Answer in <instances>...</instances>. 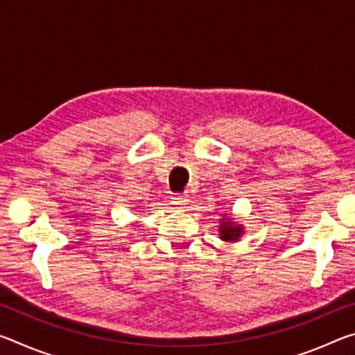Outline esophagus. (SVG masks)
Returning a JSON list of instances; mask_svg holds the SVG:
<instances>
[{
    "label": "esophagus",
    "mask_w": 355,
    "mask_h": 355,
    "mask_svg": "<svg viewBox=\"0 0 355 355\" xmlns=\"http://www.w3.org/2000/svg\"><path fill=\"white\" fill-rule=\"evenodd\" d=\"M188 202H189V199L186 194H175L172 197V203L177 208H184L186 205H188Z\"/></svg>",
    "instance_id": "esophagus-1"
}]
</instances>
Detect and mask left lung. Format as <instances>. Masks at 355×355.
<instances>
[{
	"label": "left lung",
	"instance_id": "left-lung-1",
	"mask_svg": "<svg viewBox=\"0 0 355 355\" xmlns=\"http://www.w3.org/2000/svg\"><path fill=\"white\" fill-rule=\"evenodd\" d=\"M244 233V227L233 222L232 219L222 218L220 225H219V235L222 241H238L241 235Z\"/></svg>",
	"mask_w": 355,
	"mask_h": 355
}]
</instances>
